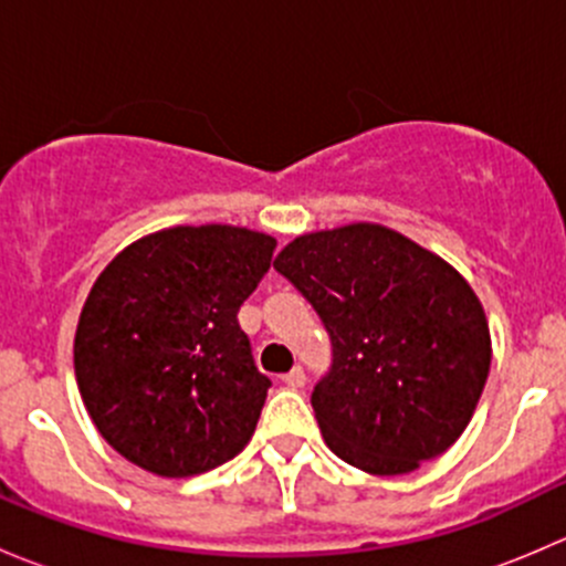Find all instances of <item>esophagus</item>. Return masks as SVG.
<instances>
[{
	"label": "esophagus",
	"instance_id": "obj_1",
	"mask_svg": "<svg viewBox=\"0 0 566 566\" xmlns=\"http://www.w3.org/2000/svg\"><path fill=\"white\" fill-rule=\"evenodd\" d=\"M282 380H284V386H290V389H301V386L306 384V375L301 367H293Z\"/></svg>",
	"mask_w": 566,
	"mask_h": 566
}]
</instances>
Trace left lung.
<instances>
[{
  "mask_svg": "<svg viewBox=\"0 0 566 566\" xmlns=\"http://www.w3.org/2000/svg\"><path fill=\"white\" fill-rule=\"evenodd\" d=\"M273 268L315 306L334 345V367L312 394L331 452L375 476L447 452L493 358L471 284L436 251L369 221L298 235Z\"/></svg>",
  "mask_w": 566,
  "mask_h": 566,
  "instance_id": "left-lung-1",
  "label": "left lung"
}]
</instances>
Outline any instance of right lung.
Listing matches in <instances>:
<instances>
[{"mask_svg":"<svg viewBox=\"0 0 566 566\" xmlns=\"http://www.w3.org/2000/svg\"><path fill=\"white\" fill-rule=\"evenodd\" d=\"M276 238L232 224L169 227L125 247L95 279L73 339L84 408L117 454L182 479L254 436L271 380L238 310Z\"/></svg>","mask_w":566,"mask_h":566,"instance_id":"add662e5","label":"right lung"}]
</instances>
